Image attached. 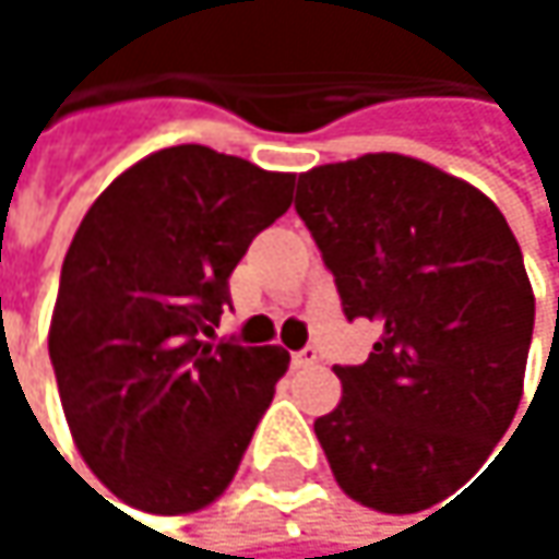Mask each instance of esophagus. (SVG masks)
I'll return each mask as SVG.
<instances>
[{
  "instance_id": "esophagus-1",
  "label": "esophagus",
  "mask_w": 559,
  "mask_h": 559,
  "mask_svg": "<svg viewBox=\"0 0 559 559\" xmlns=\"http://www.w3.org/2000/svg\"><path fill=\"white\" fill-rule=\"evenodd\" d=\"M290 359H294V366H297V369H307V366H317L320 353H317V346H304V349H297Z\"/></svg>"
}]
</instances>
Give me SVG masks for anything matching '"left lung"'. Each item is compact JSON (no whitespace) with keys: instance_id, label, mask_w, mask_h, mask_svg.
<instances>
[{"instance_id":"8db88e82","label":"left lung","mask_w":559,"mask_h":559,"mask_svg":"<svg viewBox=\"0 0 559 559\" xmlns=\"http://www.w3.org/2000/svg\"><path fill=\"white\" fill-rule=\"evenodd\" d=\"M294 210L346 320L382 330L362 366H336L343 401L313 420L317 440L349 499L424 511L486 463L518 411L534 333L521 249L486 193L404 155L307 170Z\"/></svg>"}]
</instances>
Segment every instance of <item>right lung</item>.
Returning a JSON list of instances; mask_svg holds the SVG:
<instances>
[{"label": "right lung", "mask_w": 559, "mask_h": 559, "mask_svg": "<svg viewBox=\"0 0 559 559\" xmlns=\"http://www.w3.org/2000/svg\"><path fill=\"white\" fill-rule=\"evenodd\" d=\"M290 193L294 174L177 145L119 174L83 216L48 353L80 456L126 504L183 514L233 483L290 356L210 336L233 269Z\"/></svg>", "instance_id": "1"}]
</instances>
